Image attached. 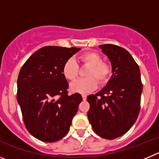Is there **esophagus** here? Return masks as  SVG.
<instances>
[{
  "mask_svg": "<svg viewBox=\"0 0 159 159\" xmlns=\"http://www.w3.org/2000/svg\"><path fill=\"white\" fill-rule=\"evenodd\" d=\"M82 98H83V100H86L87 99V95H84V94H83L82 95Z\"/></svg>",
  "mask_w": 159,
  "mask_h": 159,
  "instance_id": "obj_1",
  "label": "esophagus"
}]
</instances>
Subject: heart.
Returning a JSON list of instances; mask_svg holds the SVG:
<instances>
[{
	"label": "heart",
	"mask_w": 159,
	"mask_h": 159,
	"mask_svg": "<svg viewBox=\"0 0 159 159\" xmlns=\"http://www.w3.org/2000/svg\"><path fill=\"white\" fill-rule=\"evenodd\" d=\"M81 63L89 66L85 75L86 78L80 79L71 84L70 88L73 92L87 94L97 88V80L100 84H106L111 75L112 70L110 64L102 61V57L98 53L88 52L80 57ZM63 75L67 80L73 81L78 77L80 67L74 59L70 58L65 61L62 69Z\"/></svg>",
	"instance_id": "obj_1"
}]
</instances>
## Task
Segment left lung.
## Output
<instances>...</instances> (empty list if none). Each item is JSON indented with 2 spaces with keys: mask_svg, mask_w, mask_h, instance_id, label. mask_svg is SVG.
Masks as SVG:
<instances>
[{
  "mask_svg": "<svg viewBox=\"0 0 159 159\" xmlns=\"http://www.w3.org/2000/svg\"><path fill=\"white\" fill-rule=\"evenodd\" d=\"M99 48L111 60L113 75L100 92L88 96V117L95 134L115 139L127 133L135 123L143 84L139 67L126 49L110 43Z\"/></svg>",
  "mask_w": 159,
  "mask_h": 159,
  "instance_id": "8db88e82",
  "label": "left lung"
}]
</instances>
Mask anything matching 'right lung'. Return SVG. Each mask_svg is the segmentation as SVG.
<instances>
[{
    "instance_id": "add662e5",
    "label": "right lung",
    "mask_w": 159,
    "mask_h": 159,
    "mask_svg": "<svg viewBox=\"0 0 159 159\" xmlns=\"http://www.w3.org/2000/svg\"><path fill=\"white\" fill-rule=\"evenodd\" d=\"M78 48L46 46L22 66L17 80V102L28 131L37 139L53 143L69 130L82 102L80 93L68 95L64 64Z\"/></svg>"
}]
</instances>
